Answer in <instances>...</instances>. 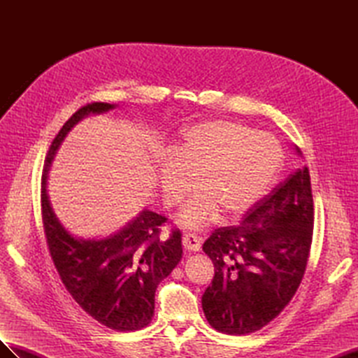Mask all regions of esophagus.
I'll return each mask as SVG.
<instances>
[{
	"label": "esophagus",
	"mask_w": 358,
	"mask_h": 358,
	"mask_svg": "<svg viewBox=\"0 0 358 358\" xmlns=\"http://www.w3.org/2000/svg\"><path fill=\"white\" fill-rule=\"evenodd\" d=\"M182 243H183V248L191 252H199L201 248L200 239L197 237V234H194V233H187L185 236H183Z\"/></svg>",
	"instance_id": "obj_1"
}]
</instances>
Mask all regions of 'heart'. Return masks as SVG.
<instances>
[{
  "label": "heart",
  "mask_w": 358,
  "mask_h": 358,
  "mask_svg": "<svg viewBox=\"0 0 358 358\" xmlns=\"http://www.w3.org/2000/svg\"><path fill=\"white\" fill-rule=\"evenodd\" d=\"M159 169L162 200L178 206L203 189L182 212V222L200 227L218 212L237 218L263 199L282 167L284 152L268 133L231 121H209L188 128Z\"/></svg>",
  "instance_id": "heart-1"
}]
</instances>
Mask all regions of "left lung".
I'll list each match as a JSON object with an SVG mask.
<instances>
[{
  "instance_id": "1",
  "label": "left lung",
  "mask_w": 358,
  "mask_h": 358,
  "mask_svg": "<svg viewBox=\"0 0 358 358\" xmlns=\"http://www.w3.org/2000/svg\"><path fill=\"white\" fill-rule=\"evenodd\" d=\"M313 234L309 169L303 166L270 191L237 225L210 233L203 251L215 266L201 306L225 334L255 333L294 297L306 272Z\"/></svg>"
}]
</instances>
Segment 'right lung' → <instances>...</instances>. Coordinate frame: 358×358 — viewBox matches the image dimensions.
<instances>
[{"mask_svg": "<svg viewBox=\"0 0 358 358\" xmlns=\"http://www.w3.org/2000/svg\"><path fill=\"white\" fill-rule=\"evenodd\" d=\"M109 109V103L82 106L53 138L41 176V221L53 266L73 300L103 326L136 331L152 321L157 287L182 259L180 230L173 227L169 237H161L169 220L143 210L109 239H76L53 215L46 194L50 162L71 127L88 113Z\"/></svg>", "mask_w": 358, "mask_h": 358, "instance_id": "obj_1", "label": "right lung"}]
</instances>
